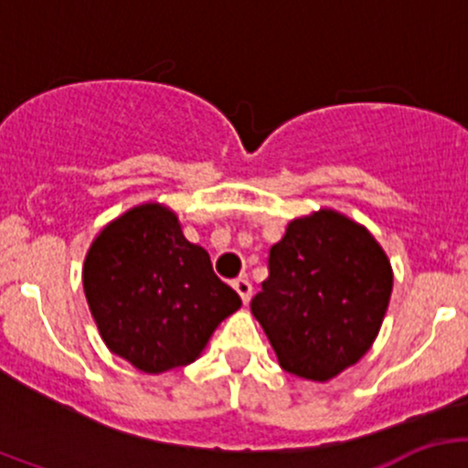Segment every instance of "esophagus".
<instances>
[{
  "label": "esophagus",
  "instance_id": "esophagus-1",
  "mask_svg": "<svg viewBox=\"0 0 468 468\" xmlns=\"http://www.w3.org/2000/svg\"><path fill=\"white\" fill-rule=\"evenodd\" d=\"M233 287H235V292L242 296V303L247 305L249 301H251V294H253V287H251V282H249V278H238V281L233 282Z\"/></svg>",
  "mask_w": 468,
  "mask_h": 468
}]
</instances>
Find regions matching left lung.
Instances as JSON below:
<instances>
[{
	"label": "left lung",
	"mask_w": 468,
	"mask_h": 468,
	"mask_svg": "<svg viewBox=\"0 0 468 468\" xmlns=\"http://www.w3.org/2000/svg\"><path fill=\"white\" fill-rule=\"evenodd\" d=\"M267 269L251 313L282 369L324 382L369 351L394 276L365 226L333 210L294 219L269 249Z\"/></svg>",
	"instance_id": "1"
}]
</instances>
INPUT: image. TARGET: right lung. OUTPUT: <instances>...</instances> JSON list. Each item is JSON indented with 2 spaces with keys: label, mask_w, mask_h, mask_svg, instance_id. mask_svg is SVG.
<instances>
[{
  "label": "right lung",
  "mask_w": 468,
  "mask_h": 468,
  "mask_svg": "<svg viewBox=\"0 0 468 468\" xmlns=\"http://www.w3.org/2000/svg\"><path fill=\"white\" fill-rule=\"evenodd\" d=\"M83 290L106 346L144 374L195 362L242 305L206 249L187 242L176 215L158 204L133 207L99 233Z\"/></svg>",
  "instance_id": "obj_1"
}]
</instances>
